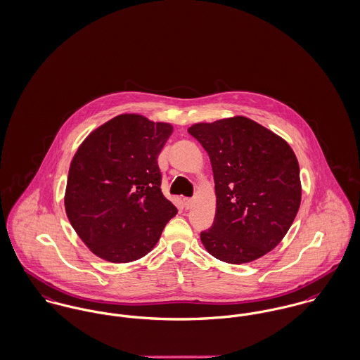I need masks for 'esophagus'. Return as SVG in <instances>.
I'll return each instance as SVG.
<instances>
[{
  "label": "esophagus",
  "instance_id": "34e87169",
  "mask_svg": "<svg viewBox=\"0 0 360 360\" xmlns=\"http://www.w3.org/2000/svg\"><path fill=\"white\" fill-rule=\"evenodd\" d=\"M182 204H184V208H185V210H189V208L193 205V200H192V198H184Z\"/></svg>",
  "mask_w": 360,
  "mask_h": 360
}]
</instances>
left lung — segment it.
Instances as JSON below:
<instances>
[{
  "label": "left lung",
  "mask_w": 360,
  "mask_h": 360,
  "mask_svg": "<svg viewBox=\"0 0 360 360\" xmlns=\"http://www.w3.org/2000/svg\"><path fill=\"white\" fill-rule=\"evenodd\" d=\"M207 150L217 212L200 234L210 255L230 264L253 262L277 247L302 202L300 168L283 139L245 116L188 129Z\"/></svg>",
  "instance_id": "8db88e82"
}]
</instances>
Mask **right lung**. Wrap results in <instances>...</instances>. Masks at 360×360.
Listing matches in <instances>:
<instances>
[{"label": "right lung", "mask_w": 360, "mask_h": 360, "mask_svg": "<svg viewBox=\"0 0 360 360\" xmlns=\"http://www.w3.org/2000/svg\"><path fill=\"white\" fill-rule=\"evenodd\" d=\"M172 126L139 113L93 130L74 155L64 194L68 221L84 245L111 263H130L158 244L178 210L162 193L158 156Z\"/></svg>", "instance_id": "obj_1"}]
</instances>
